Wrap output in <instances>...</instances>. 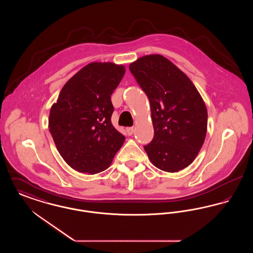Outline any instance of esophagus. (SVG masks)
I'll use <instances>...</instances> for the list:
<instances>
[{
	"label": "esophagus",
	"mask_w": 253,
	"mask_h": 253,
	"mask_svg": "<svg viewBox=\"0 0 253 253\" xmlns=\"http://www.w3.org/2000/svg\"><path fill=\"white\" fill-rule=\"evenodd\" d=\"M126 132H127L128 135H132V133H133V128L132 127H127L126 128Z\"/></svg>",
	"instance_id": "obj_1"
}]
</instances>
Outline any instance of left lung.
Segmentation results:
<instances>
[{"instance_id": "obj_1", "label": "left lung", "mask_w": 253, "mask_h": 253, "mask_svg": "<svg viewBox=\"0 0 253 253\" xmlns=\"http://www.w3.org/2000/svg\"><path fill=\"white\" fill-rule=\"evenodd\" d=\"M148 96L154 138L144 149L152 163L175 172L188 167L204 143L208 113L191 80L161 55L145 56L129 66Z\"/></svg>"}]
</instances>
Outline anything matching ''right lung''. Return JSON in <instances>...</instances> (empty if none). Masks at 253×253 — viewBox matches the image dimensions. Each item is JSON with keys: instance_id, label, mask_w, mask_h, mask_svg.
Returning <instances> with one entry per match:
<instances>
[{"instance_id": "add662e5", "label": "right lung", "mask_w": 253, "mask_h": 253, "mask_svg": "<svg viewBox=\"0 0 253 253\" xmlns=\"http://www.w3.org/2000/svg\"><path fill=\"white\" fill-rule=\"evenodd\" d=\"M124 74L123 65L89 63L65 84L51 107L50 133L64 161L80 172L105 170L125 140L111 121V95Z\"/></svg>"}]
</instances>
